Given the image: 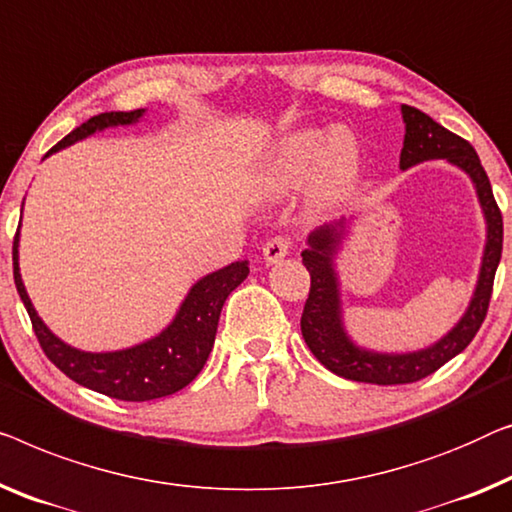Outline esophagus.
Masks as SVG:
<instances>
[{"instance_id": "34e87169", "label": "esophagus", "mask_w": 512, "mask_h": 512, "mask_svg": "<svg viewBox=\"0 0 512 512\" xmlns=\"http://www.w3.org/2000/svg\"><path fill=\"white\" fill-rule=\"evenodd\" d=\"M288 249H291V240L284 238V235H277V238L268 240V242H265V247H263L265 263H268V265L279 263L281 258L288 256Z\"/></svg>"}]
</instances>
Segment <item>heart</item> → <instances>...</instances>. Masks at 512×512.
<instances>
[{
    "instance_id": "heart-1",
    "label": "heart",
    "mask_w": 512,
    "mask_h": 512,
    "mask_svg": "<svg viewBox=\"0 0 512 512\" xmlns=\"http://www.w3.org/2000/svg\"><path fill=\"white\" fill-rule=\"evenodd\" d=\"M319 164L316 165L315 161ZM314 170L311 194L318 203H330L346 191L358 166V150L346 136H335L323 150V136L318 131H298L281 140L277 152L265 164L258 189L265 196H284L300 187Z\"/></svg>"
}]
</instances>
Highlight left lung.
Returning a JSON list of instances; mask_svg holds the SVG:
<instances>
[{"label":"left lung","mask_w":512,"mask_h":512,"mask_svg":"<svg viewBox=\"0 0 512 512\" xmlns=\"http://www.w3.org/2000/svg\"><path fill=\"white\" fill-rule=\"evenodd\" d=\"M402 117L406 124V133L402 154H399V168L406 170L422 164V161L446 159L471 177L487 224L483 263H480L478 284L469 307H466L464 316L459 318V323L448 335H443L436 344L413 353H376L353 344L344 330L335 254L346 235V221L339 219L335 224L316 228L307 238L309 247L302 251V263L309 270L311 286L305 311H302L300 318V328L302 337H305L309 351L316 355V360L325 369H330L332 374L344 376L348 381L376 385L413 383L434 374L436 369L462 353L485 321L487 307H490L492 298L494 274L501 261V210L494 201L490 177H487L483 164H480L476 150H473L469 140L459 138L457 133L441 127L439 122H434L432 117L418 108L402 106Z\"/></svg>","instance_id":"8db88e82"}]
</instances>
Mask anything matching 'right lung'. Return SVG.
Listing matches in <instances>:
<instances>
[{
	"label": "right lung",
	"mask_w": 512,
	"mask_h": 512,
	"mask_svg": "<svg viewBox=\"0 0 512 512\" xmlns=\"http://www.w3.org/2000/svg\"><path fill=\"white\" fill-rule=\"evenodd\" d=\"M143 115V108L131 110V113L96 115L85 124H80L78 129H73L69 136L59 140L48 154L64 150V147L73 145L76 140L92 136L94 131L138 122ZM18 242L20 226L16 238H13V279H16L22 305H25L29 318H32V328L43 353L71 381L85 385V388L94 392H101V395L124 399V402H150V399L173 395V392L182 390L184 385L196 379L214 346L221 307H224L228 295L249 274L247 261H235L226 265V268L207 274V277L198 279L191 286L173 323L161 335L147 339L143 344L122 348V351L87 353L64 344L36 314L20 277Z\"/></svg>",
	"instance_id": "add662e5"
}]
</instances>
